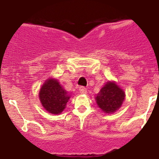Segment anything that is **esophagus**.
<instances>
[{
  "mask_svg": "<svg viewBox=\"0 0 159 159\" xmlns=\"http://www.w3.org/2000/svg\"><path fill=\"white\" fill-rule=\"evenodd\" d=\"M79 91H80V93H81L85 94L87 93V89L85 88V87H84V86H81L79 88Z\"/></svg>",
  "mask_w": 159,
  "mask_h": 159,
  "instance_id": "34e87169",
  "label": "esophagus"
}]
</instances>
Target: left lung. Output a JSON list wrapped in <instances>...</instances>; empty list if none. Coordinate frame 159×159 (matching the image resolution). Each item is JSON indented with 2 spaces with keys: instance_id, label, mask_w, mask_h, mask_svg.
<instances>
[{
  "instance_id": "obj_1",
  "label": "left lung",
  "mask_w": 159,
  "mask_h": 159,
  "mask_svg": "<svg viewBox=\"0 0 159 159\" xmlns=\"http://www.w3.org/2000/svg\"><path fill=\"white\" fill-rule=\"evenodd\" d=\"M125 97L123 89L114 82L108 81L96 97L97 104L104 112L111 113L120 108Z\"/></svg>"
}]
</instances>
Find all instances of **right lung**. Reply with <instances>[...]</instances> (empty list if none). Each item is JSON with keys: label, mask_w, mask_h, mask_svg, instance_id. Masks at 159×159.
Instances as JSON below:
<instances>
[{"label": "right lung", "mask_w": 159, "mask_h": 159, "mask_svg": "<svg viewBox=\"0 0 159 159\" xmlns=\"http://www.w3.org/2000/svg\"><path fill=\"white\" fill-rule=\"evenodd\" d=\"M39 99L46 110L52 114L61 113L66 108L70 96L57 80L48 79L39 92Z\"/></svg>", "instance_id": "1"}]
</instances>
